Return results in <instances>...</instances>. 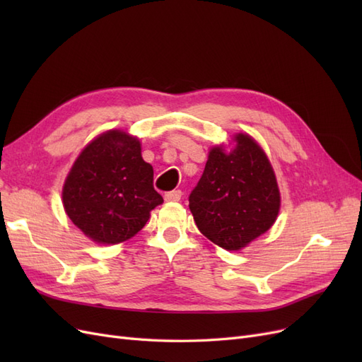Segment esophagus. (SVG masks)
I'll return each instance as SVG.
<instances>
[{"instance_id":"esophagus-1","label":"esophagus","mask_w":362,"mask_h":362,"mask_svg":"<svg viewBox=\"0 0 362 362\" xmlns=\"http://www.w3.org/2000/svg\"><path fill=\"white\" fill-rule=\"evenodd\" d=\"M181 196H182L181 190H172V192L164 193V199H166V201H180Z\"/></svg>"}]
</instances>
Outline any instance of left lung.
Masks as SVG:
<instances>
[{
  "label": "left lung",
  "mask_w": 362,
  "mask_h": 362,
  "mask_svg": "<svg viewBox=\"0 0 362 362\" xmlns=\"http://www.w3.org/2000/svg\"><path fill=\"white\" fill-rule=\"evenodd\" d=\"M233 152L213 148L189 206L199 231L226 250H238L264 234L279 213L275 173L257 141L235 137Z\"/></svg>",
  "instance_id": "1"
}]
</instances>
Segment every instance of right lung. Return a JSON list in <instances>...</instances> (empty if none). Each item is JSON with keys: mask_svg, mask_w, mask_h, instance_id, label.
I'll use <instances>...</instances> for the list:
<instances>
[{"mask_svg": "<svg viewBox=\"0 0 362 362\" xmlns=\"http://www.w3.org/2000/svg\"><path fill=\"white\" fill-rule=\"evenodd\" d=\"M140 152L137 139L115 129L96 137L74 163L63 205L71 221L96 243L125 242L163 202L154 189V170Z\"/></svg>", "mask_w": 362, "mask_h": 362, "instance_id": "right-lung-1", "label": "right lung"}]
</instances>
